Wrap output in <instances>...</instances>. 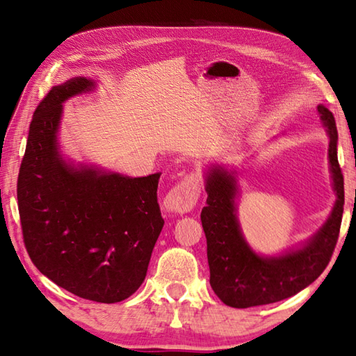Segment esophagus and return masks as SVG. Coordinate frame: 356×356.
Wrapping results in <instances>:
<instances>
[{"label":"esophagus","mask_w":356,"mask_h":356,"mask_svg":"<svg viewBox=\"0 0 356 356\" xmlns=\"http://www.w3.org/2000/svg\"><path fill=\"white\" fill-rule=\"evenodd\" d=\"M202 193L200 179L194 174H186L180 182L171 188V191L165 195V209L174 214H185L195 207Z\"/></svg>","instance_id":"1"}]
</instances>
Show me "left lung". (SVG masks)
<instances>
[{
  "instance_id": "8db88e82",
  "label": "left lung",
  "mask_w": 356,
  "mask_h": 356,
  "mask_svg": "<svg viewBox=\"0 0 356 356\" xmlns=\"http://www.w3.org/2000/svg\"><path fill=\"white\" fill-rule=\"evenodd\" d=\"M318 111L330 138L329 161L338 199L326 225L298 251L269 259L254 254L236 217V180L223 168L209 171L200 220L207 236L209 283L225 305L246 309L289 298L314 283L332 259L341 228L344 177L337 156L335 118L323 105Z\"/></svg>"
}]
</instances>
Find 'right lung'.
Returning <instances> with one entry per match:
<instances>
[{"instance_id":"right-lung-1","label":"right lung","mask_w":356,"mask_h":356,"mask_svg":"<svg viewBox=\"0 0 356 356\" xmlns=\"http://www.w3.org/2000/svg\"><path fill=\"white\" fill-rule=\"evenodd\" d=\"M93 87L73 78L51 87L30 122L17 194L21 231L40 272L81 298L118 303L139 289L163 228L162 172L127 177L67 165L58 153L63 102Z\"/></svg>"}]
</instances>
